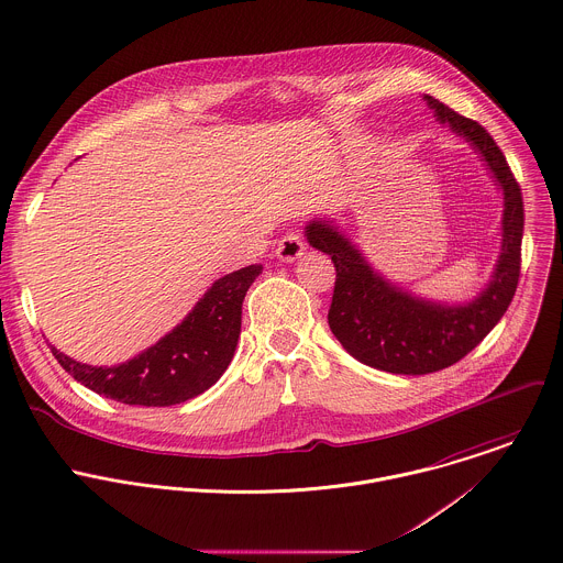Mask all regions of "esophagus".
<instances>
[{"label": "esophagus", "mask_w": 563, "mask_h": 563, "mask_svg": "<svg viewBox=\"0 0 563 563\" xmlns=\"http://www.w3.org/2000/svg\"><path fill=\"white\" fill-rule=\"evenodd\" d=\"M305 254V241L298 232H287L278 245H276V256L283 263H294L296 258H300Z\"/></svg>", "instance_id": "1"}]
</instances>
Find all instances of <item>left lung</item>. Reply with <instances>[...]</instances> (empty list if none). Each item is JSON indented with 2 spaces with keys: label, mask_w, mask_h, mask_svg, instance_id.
<instances>
[{
  "label": "left lung",
  "mask_w": 563,
  "mask_h": 563,
  "mask_svg": "<svg viewBox=\"0 0 563 563\" xmlns=\"http://www.w3.org/2000/svg\"><path fill=\"white\" fill-rule=\"evenodd\" d=\"M424 102L442 125L478 152L503 191L500 254L485 289L461 305L420 298L376 272L333 220L316 218L305 228L309 245L331 254L338 269L329 311L333 335L356 361L409 376L456 363L500 322L518 287L525 228L520 187L489 132L433 96H424Z\"/></svg>",
  "instance_id": "obj_1"
}]
</instances>
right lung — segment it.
<instances>
[{
	"label": "right lung",
	"instance_id": "right-lung-1",
	"mask_svg": "<svg viewBox=\"0 0 563 563\" xmlns=\"http://www.w3.org/2000/svg\"><path fill=\"white\" fill-rule=\"evenodd\" d=\"M263 272L247 265L216 280L165 338L119 365H87L52 347L78 383L123 405L169 407L205 394L224 374L241 333L245 291Z\"/></svg>",
	"mask_w": 563,
	"mask_h": 563
}]
</instances>
